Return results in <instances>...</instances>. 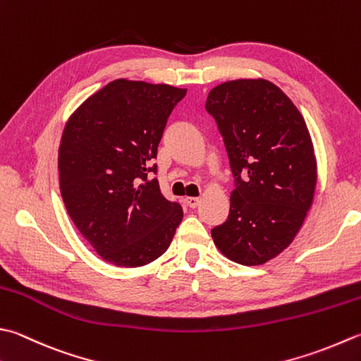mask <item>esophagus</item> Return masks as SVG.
I'll use <instances>...</instances> for the list:
<instances>
[{"mask_svg": "<svg viewBox=\"0 0 361 361\" xmlns=\"http://www.w3.org/2000/svg\"><path fill=\"white\" fill-rule=\"evenodd\" d=\"M185 202H186L188 207H190V208H195L197 204H199L200 199H199V197H186Z\"/></svg>", "mask_w": 361, "mask_h": 361, "instance_id": "34e87169", "label": "esophagus"}]
</instances>
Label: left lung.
Segmentation results:
<instances>
[{
	"label": "left lung",
	"mask_w": 361,
	"mask_h": 361,
	"mask_svg": "<svg viewBox=\"0 0 361 361\" xmlns=\"http://www.w3.org/2000/svg\"><path fill=\"white\" fill-rule=\"evenodd\" d=\"M236 188L230 214L211 236L222 255L259 266L294 241L312 208L317 162L300 111L263 78H241L209 90Z\"/></svg>",
	"instance_id": "8db88e82"
}]
</instances>
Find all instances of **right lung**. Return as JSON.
<instances>
[{"label":"right lung","mask_w":361,"mask_h":361,"mask_svg":"<svg viewBox=\"0 0 361 361\" xmlns=\"http://www.w3.org/2000/svg\"><path fill=\"white\" fill-rule=\"evenodd\" d=\"M186 89L111 81L84 100L63 126L58 171L67 213L102 259L142 267L159 258L183 219L157 178L159 140Z\"/></svg>","instance_id":"right-lung-1"}]
</instances>
